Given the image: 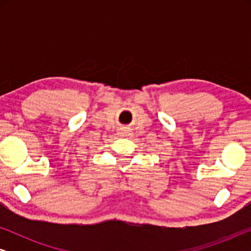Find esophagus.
<instances>
[{
	"label": "esophagus",
	"instance_id": "34e87169",
	"mask_svg": "<svg viewBox=\"0 0 251 251\" xmlns=\"http://www.w3.org/2000/svg\"><path fill=\"white\" fill-rule=\"evenodd\" d=\"M131 135V133L129 132V130H123V131L121 132V136L122 137H128V136H130Z\"/></svg>",
	"mask_w": 251,
	"mask_h": 251
}]
</instances>
